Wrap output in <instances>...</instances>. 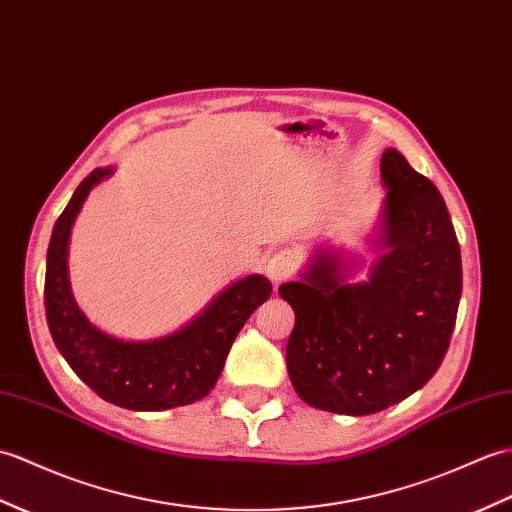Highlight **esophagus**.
Segmentation results:
<instances>
[{
	"mask_svg": "<svg viewBox=\"0 0 512 512\" xmlns=\"http://www.w3.org/2000/svg\"><path fill=\"white\" fill-rule=\"evenodd\" d=\"M294 268H296V257H294V253H290V251H279V253H275V255H272V257L268 259V264H266L268 279H270L272 283H275V285L283 283L285 279H290Z\"/></svg>",
	"mask_w": 512,
	"mask_h": 512,
	"instance_id": "1",
	"label": "esophagus"
}]
</instances>
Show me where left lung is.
<instances>
[{"instance_id": "left-lung-1", "label": "left lung", "mask_w": 512, "mask_h": 512, "mask_svg": "<svg viewBox=\"0 0 512 512\" xmlns=\"http://www.w3.org/2000/svg\"><path fill=\"white\" fill-rule=\"evenodd\" d=\"M379 172L386 196L368 235L371 264L320 244L299 279L279 288L296 318L285 349L296 395L349 417L382 412L430 382L462 294L460 246L441 192L395 148L384 150Z\"/></svg>"}]
</instances>
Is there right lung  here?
I'll return each mask as SVG.
<instances>
[{
    "instance_id": "obj_1",
    "label": "right lung",
    "mask_w": 512,
    "mask_h": 512,
    "mask_svg": "<svg viewBox=\"0 0 512 512\" xmlns=\"http://www.w3.org/2000/svg\"><path fill=\"white\" fill-rule=\"evenodd\" d=\"M115 170V165L95 168L54 224L45 270L47 327L71 371L104 401L137 412L189 406L216 386L235 336L270 299L272 285L264 275L237 279L192 320L157 338L124 340L95 327L71 292L69 237L91 189Z\"/></svg>"
}]
</instances>
